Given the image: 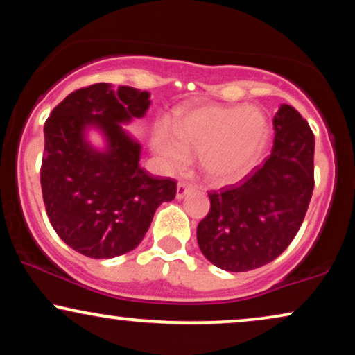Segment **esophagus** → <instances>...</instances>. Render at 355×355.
<instances>
[{
    "mask_svg": "<svg viewBox=\"0 0 355 355\" xmlns=\"http://www.w3.org/2000/svg\"><path fill=\"white\" fill-rule=\"evenodd\" d=\"M195 190V188H193L191 185H188V183H178L177 185V198L178 200H182V198H185L187 195H190V193Z\"/></svg>",
    "mask_w": 355,
    "mask_h": 355,
    "instance_id": "obj_1",
    "label": "esophagus"
}]
</instances>
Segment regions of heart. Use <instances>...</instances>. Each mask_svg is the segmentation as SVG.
Here are the masks:
<instances>
[{
	"instance_id": "1",
	"label": "heart",
	"mask_w": 355,
	"mask_h": 355,
	"mask_svg": "<svg viewBox=\"0 0 355 355\" xmlns=\"http://www.w3.org/2000/svg\"><path fill=\"white\" fill-rule=\"evenodd\" d=\"M268 121L262 110L241 105H200L182 111L173 128L157 124L152 149L170 170H183L191 155L213 183L224 185L245 177L266 149Z\"/></svg>"
}]
</instances>
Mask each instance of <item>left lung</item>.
Returning <instances> with one entry per match:
<instances>
[{"instance_id":"left-lung-1","label":"left lung","mask_w":355,"mask_h":355,"mask_svg":"<svg viewBox=\"0 0 355 355\" xmlns=\"http://www.w3.org/2000/svg\"><path fill=\"white\" fill-rule=\"evenodd\" d=\"M270 155L236 185L208 193L196 230L201 252L227 272H248L277 259L297 236L315 188V134L290 105L273 116Z\"/></svg>"}]
</instances>
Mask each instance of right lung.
Here are the masks:
<instances>
[{"mask_svg":"<svg viewBox=\"0 0 355 355\" xmlns=\"http://www.w3.org/2000/svg\"><path fill=\"white\" fill-rule=\"evenodd\" d=\"M149 93L95 83L70 93L44 125L40 187L52 227L71 249L92 259H111L136 249L155 209L177 195V182L152 177L139 165L141 146L121 123L142 118ZM95 125L106 151L84 139Z\"/></svg>","mask_w":355,"mask_h":355,"instance_id":"1","label":"right lung"}]
</instances>
